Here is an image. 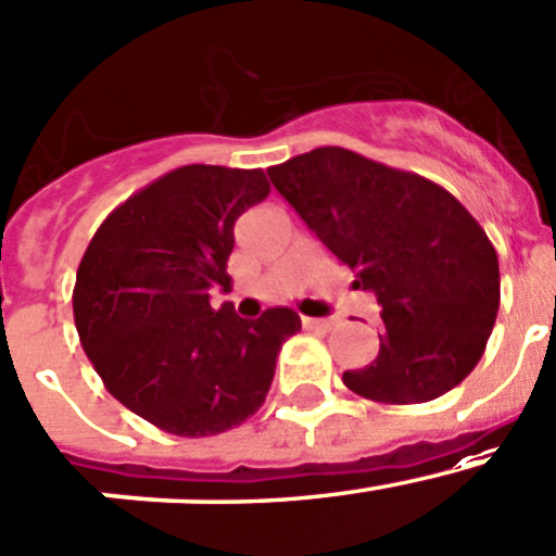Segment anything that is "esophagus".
Segmentation results:
<instances>
[{"mask_svg":"<svg viewBox=\"0 0 556 556\" xmlns=\"http://www.w3.org/2000/svg\"><path fill=\"white\" fill-rule=\"evenodd\" d=\"M303 327L311 329V332H329V329H332V321H329V319H311V316H303Z\"/></svg>","mask_w":556,"mask_h":556,"instance_id":"1","label":"esophagus"}]
</instances>
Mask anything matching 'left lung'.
<instances>
[{
  "instance_id": "left-lung-1",
  "label": "left lung",
  "mask_w": 556,
  "mask_h": 556,
  "mask_svg": "<svg viewBox=\"0 0 556 556\" xmlns=\"http://www.w3.org/2000/svg\"><path fill=\"white\" fill-rule=\"evenodd\" d=\"M271 185L380 303V353L343 371L380 404H425L478 367L502 301L498 255L465 205L435 181L345 148L266 168Z\"/></svg>"
}]
</instances>
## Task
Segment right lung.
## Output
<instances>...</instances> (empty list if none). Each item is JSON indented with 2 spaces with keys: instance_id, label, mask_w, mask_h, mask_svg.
Instances as JSON below:
<instances>
[{
  "instance_id": "add662e5",
  "label": "right lung",
  "mask_w": 556,
  "mask_h": 556,
  "mask_svg": "<svg viewBox=\"0 0 556 556\" xmlns=\"http://www.w3.org/2000/svg\"><path fill=\"white\" fill-rule=\"evenodd\" d=\"M271 192L261 168L181 166L110 211L76 271L73 319L102 386L157 430L218 435L264 406L292 308L248 321L229 288L235 222Z\"/></svg>"
}]
</instances>
